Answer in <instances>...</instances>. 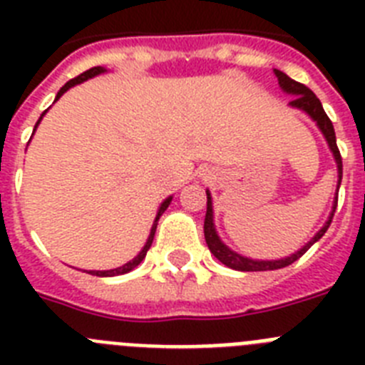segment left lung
<instances>
[{"mask_svg": "<svg viewBox=\"0 0 365 365\" xmlns=\"http://www.w3.org/2000/svg\"><path fill=\"white\" fill-rule=\"evenodd\" d=\"M274 74H276V78H278V83H279V87H282V91L287 93V95L294 96V98L289 102V106H291V108L299 109V111H303V113H307L309 117L316 122V125L320 128V131H322V135L325 137V140H327V146H329V150H331V153H333L334 163H336V170H338L336 195H334L333 210H331V214H329V219L325 221L324 227L316 232L314 237H312L309 243L303 245L298 252L291 254V256H287V257H279V259H252V257L241 256V254H237L235 250H232L230 247H227V245L221 241V237L217 235V230H215L214 206H212L210 190H206V217H205L206 245H208L210 252L214 254L219 261H221L222 265L230 267V269H234V270H241V272H257V270L283 269V267L291 265V263H294L296 259H299V257L307 252L309 248H311L316 241L322 240V235L327 232L329 225H331V219H333V215H334V210H336L338 188H340V182H341V157H340V151H338V146H336V135H334L333 122L329 120V117L325 115L322 102L318 100V96H316L307 86H303V83L289 78V76H287L285 73H282V71L274 69Z\"/></svg>", "mask_w": 365, "mask_h": 365, "instance_id": "8db88e82", "label": "left lung"}]
</instances>
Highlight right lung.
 Masks as SVG:
<instances>
[{
	"label": "right lung",
	"mask_w": 365,
	"mask_h": 365,
	"mask_svg": "<svg viewBox=\"0 0 365 365\" xmlns=\"http://www.w3.org/2000/svg\"><path fill=\"white\" fill-rule=\"evenodd\" d=\"M106 71H108V69H104V67H93V69L86 71V73H82V74H80V76H76V78L69 80V82H67L66 86H63L62 89H60V91H58V95H56V98H54V102H56V100L60 98V96H62L63 93L69 91L71 87L78 86V83L86 82V80H89V78H95V76H98V74L106 73ZM45 113H47V109H45V111L41 113V117L38 118L36 125H34V131H36V128H38V125H40L41 118L45 117ZM34 131H32V135H34ZM172 199H173V197H172V195H170V197H166V199H164L163 202H160L159 210H157V215H155L153 225H151V230H150V235H148L146 245H144L143 250H140V252H138L137 256L133 257V259H130V261H128V263H124V265H122V267H117V269H111V270H89V274H93V276H100V278H111V276H120V274H128V272H130V270H133L135 267L140 265V261H143L144 257H146V252H148V250H150L151 243H153L155 230H157V222H159L160 215L164 214V210H166L168 206H170V202H172Z\"/></svg>",
	"instance_id": "add662e5"
}]
</instances>
